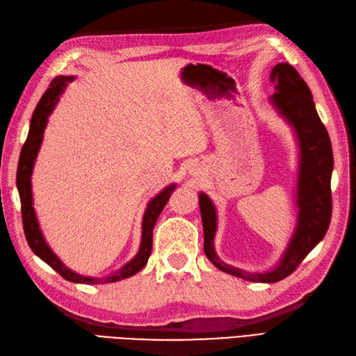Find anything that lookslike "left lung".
I'll return each mask as SVG.
<instances>
[{"instance_id":"8db88e82","label":"left lung","mask_w":356,"mask_h":356,"mask_svg":"<svg viewBox=\"0 0 356 356\" xmlns=\"http://www.w3.org/2000/svg\"><path fill=\"white\" fill-rule=\"evenodd\" d=\"M275 91L271 103L295 129L300 143V174H298V225L284 256L268 273H247L220 261L214 250L217 214L205 193L199 195V208L204 225V250L218 270L248 282L275 283L291 275L305 256L318 245L331 223V174L334 166L330 134L314 108L313 95L304 79L287 63L277 64L271 72Z\"/></svg>"}]
</instances>
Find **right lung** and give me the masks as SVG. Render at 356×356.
Here are the masks:
<instances>
[{
  "label": "right lung",
  "mask_w": 356,
  "mask_h": 356,
  "mask_svg": "<svg viewBox=\"0 0 356 356\" xmlns=\"http://www.w3.org/2000/svg\"><path fill=\"white\" fill-rule=\"evenodd\" d=\"M72 81H73L72 76H58V78H55L51 82L49 88L44 91L40 102H38V104L34 109L31 124H30V131H28V138L22 147L21 157H19L16 184L19 190V197H21L24 232L26 236L28 245L31 247L33 252L40 257L42 261H44L47 265L52 266L56 273H58L63 278H65V280L73 282V283H83V284L120 282L122 278H127L139 273L142 268L147 265L148 257L152 250V229H154V225L163 208L166 207L170 195L174 193L175 184L166 187L154 199H151V202L147 207L145 216H143V220H142V243H140L139 252L127 265H124L120 271H117L109 277L92 278V277H83L81 274H76L72 270H69L65 265H63V262L55 256V253L49 248V245L46 244L44 238L42 235V230L38 227V222L33 208L31 174H33V166H34L35 157L38 154V149H40V145H42L47 118H49V115L52 113L55 104L58 102L60 95L63 94L67 83Z\"/></svg>",
  "instance_id": "right-lung-1"
}]
</instances>
